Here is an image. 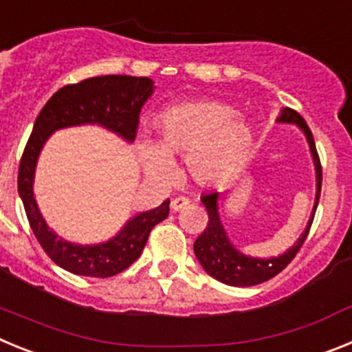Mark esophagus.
Masks as SVG:
<instances>
[{
	"mask_svg": "<svg viewBox=\"0 0 352 352\" xmlns=\"http://www.w3.org/2000/svg\"><path fill=\"white\" fill-rule=\"evenodd\" d=\"M188 203H190V201H188V197H185V195H179V197H174L173 201H170V208H173L174 211H179V210H183V208H185Z\"/></svg>",
	"mask_w": 352,
	"mask_h": 352,
	"instance_id": "1",
	"label": "esophagus"
}]
</instances>
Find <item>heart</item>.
<instances>
[{"mask_svg": "<svg viewBox=\"0 0 352 352\" xmlns=\"http://www.w3.org/2000/svg\"><path fill=\"white\" fill-rule=\"evenodd\" d=\"M234 118V111L219 102H185L166 109L155 120L157 144L139 142L146 170L169 182L173 158L186 155V169L195 182H223L241 166L252 141L250 130Z\"/></svg>", "mask_w": 352, "mask_h": 352, "instance_id": "1", "label": "heart"}]
</instances>
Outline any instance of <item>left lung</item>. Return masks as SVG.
Wrapping results in <instances>:
<instances>
[{
  "label": "left lung",
  "instance_id": "left-lung-1",
  "mask_svg": "<svg viewBox=\"0 0 352 352\" xmlns=\"http://www.w3.org/2000/svg\"><path fill=\"white\" fill-rule=\"evenodd\" d=\"M278 121H285V123H298L301 130L305 132L307 139H309L310 151H312L314 162H316L317 170V195H316V206H314L312 219H310L309 226L298 239L296 245L282 254L280 257H272V259H252V257L239 254L227 239L223 227L219 219V208H217V201H219V192H210L201 197L203 204L206 206L208 211V223L206 229L201 232L194 243V252L197 256L199 263L203 264V268L206 270L208 275L217 278L219 282L227 285H234V287H248V285H257L263 282L270 280L273 276H276L282 270L287 268V264L296 257L298 252L303 247L305 239L309 236L310 227H312L314 217H316L317 204H319V197H321V185H322V167L321 160H319V153L316 149V142H314V135L310 132L309 125L305 123L303 118L294 111V109L285 107L282 111Z\"/></svg>",
  "mask_w": 352,
  "mask_h": 352
}]
</instances>
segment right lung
<instances>
[{
    "instance_id": "1",
    "label": "right lung",
    "mask_w": 352,
    "mask_h": 352,
    "mask_svg": "<svg viewBox=\"0 0 352 352\" xmlns=\"http://www.w3.org/2000/svg\"><path fill=\"white\" fill-rule=\"evenodd\" d=\"M151 93L153 80L148 77H89L58 89L36 116L19 164V195L23 199L31 231L45 254L74 275L107 278L129 268L141 256L151 229L167 219L169 199L155 210L133 217L107 243L93 247L67 243L45 226L33 197V174L40 149L54 130L82 123H98L133 141L139 129V113Z\"/></svg>"
}]
</instances>
